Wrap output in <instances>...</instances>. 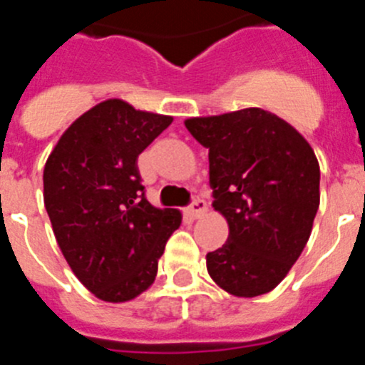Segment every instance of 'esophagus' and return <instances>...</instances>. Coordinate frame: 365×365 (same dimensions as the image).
<instances>
[{
    "label": "esophagus",
    "instance_id": "34e87169",
    "mask_svg": "<svg viewBox=\"0 0 365 365\" xmlns=\"http://www.w3.org/2000/svg\"><path fill=\"white\" fill-rule=\"evenodd\" d=\"M205 212H206V202L199 197H193L192 205L188 206V214L192 215V217L197 219L201 217V215H205Z\"/></svg>",
    "mask_w": 365,
    "mask_h": 365
}]
</instances>
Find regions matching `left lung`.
Returning a JSON list of instances; mask_svg holds the SVG:
<instances>
[{
	"mask_svg": "<svg viewBox=\"0 0 365 365\" xmlns=\"http://www.w3.org/2000/svg\"><path fill=\"white\" fill-rule=\"evenodd\" d=\"M208 148L214 210L228 240L206 254L210 278L254 298L285 278L307 245L320 206V164L289 122L261 108L185 120Z\"/></svg>",
	"mask_w": 365,
	"mask_h": 365,
	"instance_id": "1",
	"label": "left lung"
}]
</instances>
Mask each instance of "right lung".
<instances>
[{
  "instance_id": "add662e5",
  "label": "right lung",
  "mask_w": 365,
  "mask_h": 365,
  "mask_svg": "<svg viewBox=\"0 0 365 365\" xmlns=\"http://www.w3.org/2000/svg\"><path fill=\"white\" fill-rule=\"evenodd\" d=\"M173 118L120 98L96 104L63 131L43 170V202L74 276L96 298L130 302L155 282L175 208L144 197L138 155Z\"/></svg>"
}]
</instances>
